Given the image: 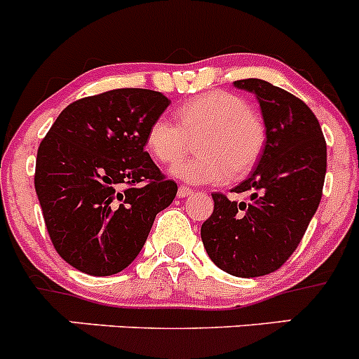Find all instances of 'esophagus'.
Returning <instances> with one entry per match:
<instances>
[{
  "label": "esophagus",
  "mask_w": 359,
  "mask_h": 359,
  "mask_svg": "<svg viewBox=\"0 0 359 359\" xmlns=\"http://www.w3.org/2000/svg\"><path fill=\"white\" fill-rule=\"evenodd\" d=\"M192 192L194 190L192 189H189V187H185V185H180V189H177V197H189V196H192Z\"/></svg>",
  "instance_id": "obj_1"
}]
</instances>
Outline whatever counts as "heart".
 Here are the masks:
<instances>
[{"instance_id": "b5f03b06", "label": "heart", "mask_w": 359, "mask_h": 359, "mask_svg": "<svg viewBox=\"0 0 359 359\" xmlns=\"http://www.w3.org/2000/svg\"><path fill=\"white\" fill-rule=\"evenodd\" d=\"M197 141L196 158L172 167V176L192 185L224 183L241 177L259 162L266 126L243 98L227 91H208L177 109V123L158 116L146 130V148L162 163H174Z\"/></svg>"}]
</instances>
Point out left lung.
I'll list each match as a JSON object with an SVG mask.
<instances>
[{
    "instance_id": "1",
    "label": "left lung",
    "mask_w": 359,
    "mask_h": 359,
    "mask_svg": "<svg viewBox=\"0 0 359 359\" xmlns=\"http://www.w3.org/2000/svg\"><path fill=\"white\" fill-rule=\"evenodd\" d=\"M255 95L266 126L257 167L233 192L211 194L215 208L201 227L211 261L241 278L268 275L298 248L323 197L326 141L316 114L289 91L262 79L234 81Z\"/></svg>"
}]
</instances>
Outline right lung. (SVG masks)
<instances>
[{
    "mask_svg": "<svg viewBox=\"0 0 359 359\" xmlns=\"http://www.w3.org/2000/svg\"><path fill=\"white\" fill-rule=\"evenodd\" d=\"M169 104L141 88L81 98L40 142L36 196L54 248L75 269L93 276L125 269L176 197V183L144 151L149 123Z\"/></svg>",
    "mask_w": 359,
    "mask_h": 359,
    "instance_id": "obj_1",
    "label": "right lung"
}]
</instances>
